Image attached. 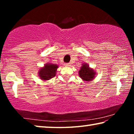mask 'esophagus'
I'll use <instances>...</instances> for the list:
<instances>
[{"label":"esophagus","instance_id":"1","mask_svg":"<svg viewBox=\"0 0 134 134\" xmlns=\"http://www.w3.org/2000/svg\"><path fill=\"white\" fill-rule=\"evenodd\" d=\"M70 63H65L64 64V65L65 66H70Z\"/></svg>","mask_w":134,"mask_h":134}]
</instances>
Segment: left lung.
I'll return each instance as SVG.
<instances>
[{"instance_id": "8db88e82", "label": "left lung", "mask_w": 134, "mask_h": 134, "mask_svg": "<svg viewBox=\"0 0 134 134\" xmlns=\"http://www.w3.org/2000/svg\"><path fill=\"white\" fill-rule=\"evenodd\" d=\"M96 70L89 67L87 63H83L81 64L80 70L79 71V76L86 83L94 80L96 77Z\"/></svg>"}]
</instances>
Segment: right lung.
I'll list each match as a JSON object with an SVG mask.
<instances>
[{"mask_svg":"<svg viewBox=\"0 0 134 134\" xmlns=\"http://www.w3.org/2000/svg\"><path fill=\"white\" fill-rule=\"evenodd\" d=\"M58 65L51 63H47L44 66L41 67L38 71V77L41 80L47 81L55 77Z\"/></svg>","mask_w":134,"mask_h":134,"instance_id":"1","label":"right lung"}]
</instances>
